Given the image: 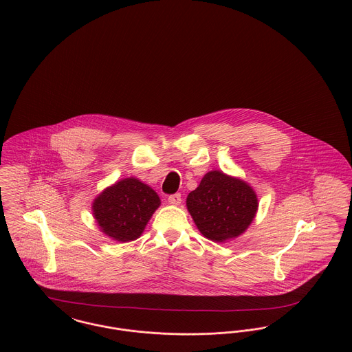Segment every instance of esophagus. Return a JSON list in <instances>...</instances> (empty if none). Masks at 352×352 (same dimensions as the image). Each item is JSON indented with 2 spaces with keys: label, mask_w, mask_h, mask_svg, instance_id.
Instances as JSON below:
<instances>
[{
  "label": "esophagus",
  "mask_w": 352,
  "mask_h": 352,
  "mask_svg": "<svg viewBox=\"0 0 352 352\" xmlns=\"http://www.w3.org/2000/svg\"><path fill=\"white\" fill-rule=\"evenodd\" d=\"M167 201H168V204H170V205H175V206H177V205H179V204H181L182 197H181V194H179V192H175V194L168 195Z\"/></svg>",
  "instance_id": "1"
}]
</instances>
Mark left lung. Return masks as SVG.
<instances>
[{
  "mask_svg": "<svg viewBox=\"0 0 352 352\" xmlns=\"http://www.w3.org/2000/svg\"><path fill=\"white\" fill-rule=\"evenodd\" d=\"M187 210L197 228L214 242L241 235L252 222L258 199L246 182L210 171L187 195Z\"/></svg>",
  "mask_w": 352,
  "mask_h": 352,
  "instance_id": "1",
  "label": "left lung"
}]
</instances>
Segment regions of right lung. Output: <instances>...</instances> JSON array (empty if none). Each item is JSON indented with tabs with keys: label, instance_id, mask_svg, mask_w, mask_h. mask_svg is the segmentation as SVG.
Wrapping results in <instances>:
<instances>
[{
	"label": "right lung",
	"instance_id": "add662e5",
	"mask_svg": "<svg viewBox=\"0 0 352 352\" xmlns=\"http://www.w3.org/2000/svg\"><path fill=\"white\" fill-rule=\"evenodd\" d=\"M161 204L157 192L135 178H126L106 188L94 201L98 226L118 242L137 239Z\"/></svg>",
	"mask_w": 352,
	"mask_h": 352
}]
</instances>
